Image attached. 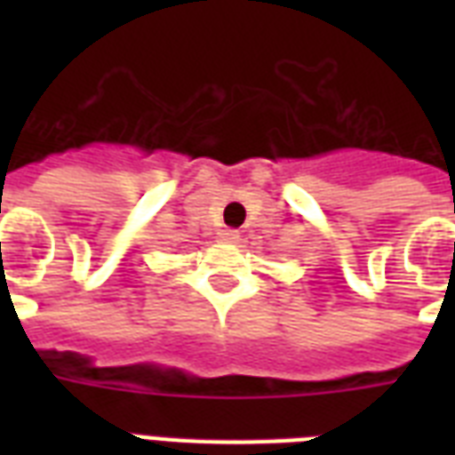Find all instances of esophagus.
Listing matches in <instances>:
<instances>
[{"instance_id": "esophagus-1", "label": "esophagus", "mask_w": 455, "mask_h": 455, "mask_svg": "<svg viewBox=\"0 0 455 455\" xmlns=\"http://www.w3.org/2000/svg\"><path fill=\"white\" fill-rule=\"evenodd\" d=\"M220 241L221 243H238L241 241V234H238V231H234V228H224V231H220Z\"/></svg>"}]
</instances>
